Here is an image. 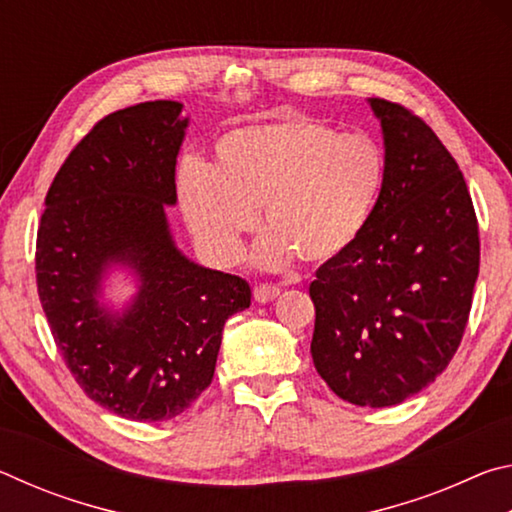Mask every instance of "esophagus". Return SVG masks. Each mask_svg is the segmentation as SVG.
<instances>
[{
  "label": "esophagus",
  "instance_id": "1",
  "mask_svg": "<svg viewBox=\"0 0 512 512\" xmlns=\"http://www.w3.org/2000/svg\"><path fill=\"white\" fill-rule=\"evenodd\" d=\"M253 293H255V300L257 302H271L273 298L280 296V287H275V284L262 282V284H257Z\"/></svg>",
  "mask_w": 512,
  "mask_h": 512
}]
</instances>
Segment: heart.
<instances>
[{"mask_svg": "<svg viewBox=\"0 0 512 512\" xmlns=\"http://www.w3.org/2000/svg\"><path fill=\"white\" fill-rule=\"evenodd\" d=\"M384 180L375 140L293 115L223 135L212 167L187 160L178 201L189 230L221 262L241 257L262 210L271 230L257 248L259 264H325L357 244Z\"/></svg>", "mask_w": 512, "mask_h": 512, "instance_id": "1", "label": "heart"}]
</instances>
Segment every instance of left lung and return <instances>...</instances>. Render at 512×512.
<instances>
[{
    "mask_svg": "<svg viewBox=\"0 0 512 512\" xmlns=\"http://www.w3.org/2000/svg\"><path fill=\"white\" fill-rule=\"evenodd\" d=\"M386 180L368 228L309 284L311 359L341 400L393 406L431 384L463 341L479 277V221L452 153L400 103L370 99Z\"/></svg>",
    "mask_w": 512,
    "mask_h": 512,
    "instance_id": "1",
    "label": "left lung"
}]
</instances>
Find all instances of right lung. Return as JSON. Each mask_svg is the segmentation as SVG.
I'll use <instances>...</instances> for the list:
<instances>
[{
	"label": "right lung",
	"instance_id": "right-lung-1",
	"mask_svg": "<svg viewBox=\"0 0 512 512\" xmlns=\"http://www.w3.org/2000/svg\"><path fill=\"white\" fill-rule=\"evenodd\" d=\"M183 103L146 101L110 112L74 146L45 196L36 282L51 336L90 400L137 422L176 418L212 384L223 325L250 307L244 277L180 253L164 205L176 203ZM110 261L143 287L131 310L96 305Z\"/></svg>",
	"mask_w": 512,
	"mask_h": 512
}]
</instances>
